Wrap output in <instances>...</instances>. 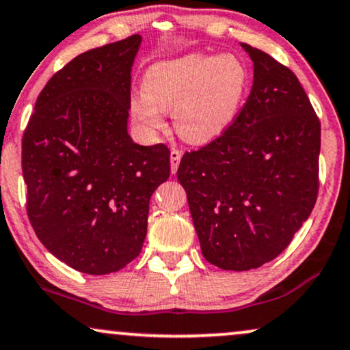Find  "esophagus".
I'll list each match as a JSON object with an SVG mask.
<instances>
[{"instance_id": "obj_1", "label": "esophagus", "mask_w": 350, "mask_h": 350, "mask_svg": "<svg viewBox=\"0 0 350 350\" xmlns=\"http://www.w3.org/2000/svg\"><path fill=\"white\" fill-rule=\"evenodd\" d=\"M180 161H182V150L172 149L170 150V168H172V174H175V172L178 170Z\"/></svg>"}]
</instances>
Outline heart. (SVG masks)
<instances>
[{
    "label": "heart",
    "instance_id": "heart-1",
    "mask_svg": "<svg viewBox=\"0 0 350 350\" xmlns=\"http://www.w3.org/2000/svg\"><path fill=\"white\" fill-rule=\"evenodd\" d=\"M247 90L248 71L239 56L189 53L154 63L129 110L149 135L165 126L163 113L172 110L176 133L185 141L204 144L232 126Z\"/></svg>",
    "mask_w": 350,
    "mask_h": 350
}]
</instances>
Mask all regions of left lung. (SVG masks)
I'll list each match as a JSON object with an SVG mask.
<instances>
[{
  "instance_id": "1",
  "label": "left lung",
  "mask_w": 350,
  "mask_h": 350,
  "mask_svg": "<svg viewBox=\"0 0 350 350\" xmlns=\"http://www.w3.org/2000/svg\"><path fill=\"white\" fill-rule=\"evenodd\" d=\"M253 62L252 92L224 135L185 152L178 182L202 256L248 271L288 247L317 202L321 124L297 76L241 43Z\"/></svg>"
}]
</instances>
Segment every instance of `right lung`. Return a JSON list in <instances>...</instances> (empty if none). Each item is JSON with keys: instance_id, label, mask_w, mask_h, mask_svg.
I'll return each mask as SVG.
<instances>
[{"instance_id": "obj_1", "label": "right lung", "mask_w": 350, "mask_h": 350, "mask_svg": "<svg viewBox=\"0 0 350 350\" xmlns=\"http://www.w3.org/2000/svg\"><path fill=\"white\" fill-rule=\"evenodd\" d=\"M141 36L77 55L38 94L23 137L27 215L43 247L85 274L141 253L149 200L170 176L165 144L128 135Z\"/></svg>"}]
</instances>
